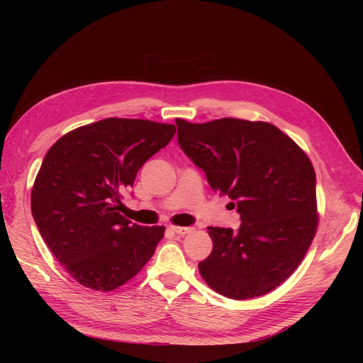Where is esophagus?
<instances>
[{"mask_svg": "<svg viewBox=\"0 0 363 363\" xmlns=\"http://www.w3.org/2000/svg\"><path fill=\"white\" fill-rule=\"evenodd\" d=\"M172 230H174V233L179 234V235H186V234L194 233V228H190V226H172Z\"/></svg>", "mask_w": 363, "mask_h": 363, "instance_id": "esophagus-1", "label": "esophagus"}]
</instances>
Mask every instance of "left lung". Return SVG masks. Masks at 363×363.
<instances>
[{
    "label": "left lung",
    "mask_w": 363,
    "mask_h": 363,
    "mask_svg": "<svg viewBox=\"0 0 363 363\" xmlns=\"http://www.w3.org/2000/svg\"><path fill=\"white\" fill-rule=\"evenodd\" d=\"M182 151L240 213L237 233L207 228L211 256L198 264L212 290L233 299L267 295L295 272L317 234L311 159L267 121L176 118Z\"/></svg>",
    "instance_id": "1"
}]
</instances>
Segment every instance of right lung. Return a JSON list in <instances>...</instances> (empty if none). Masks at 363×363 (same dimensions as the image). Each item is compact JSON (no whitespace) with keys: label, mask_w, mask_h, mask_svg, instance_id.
<instances>
[{"label":"right lung","mask_w":363,"mask_h":363,"mask_svg":"<svg viewBox=\"0 0 363 363\" xmlns=\"http://www.w3.org/2000/svg\"><path fill=\"white\" fill-rule=\"evenodd\" d=\"M174 133L167 123L106 118L70 130L46 152L30 211L54 257L84 287H121L164 238V226H138L118 209L138 169Z\"/></svg>","instance_id":"1"}]
</instances>
